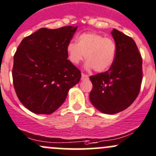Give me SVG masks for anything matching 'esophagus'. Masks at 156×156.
Segmentation results:
<instances>
[{"label": "esophagus", "mask_w": 156, "mask_h": 156, "mask_svg": "<svg viewBox=\"0 0 156 156\" xmlns=\"http://www.w3.org/2000/svg\"><path fill=\"white\" fill-rule=\"evenodd\" d=\"M88 78H89V76H88L87 75H85V74H83V73L81 74V79L82 80L88 79Z\"/></svg>", "instance_id": "34e87169"}]
</instances>
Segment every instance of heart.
Instances as JSON below:
<instances>
[{
  "instance_id": "b5f03b06",
  "label": "heart",
  "mask_w": 156,
  "mask_h": 156,
  "mask_svg": "<svg viewBox=\"0 0 156 156\" xmlns=\"http://www.w3.org/2000/svg\"><path fill=\"white\" fill-rule=\"evenodd\" d=\"M117 44L111 37L96 33H84L78 36L76 42H71L66 48L69 59L78 64L86 58V68L102 73L114 63L117 56Z\"/></svg>"
}]
</instances>
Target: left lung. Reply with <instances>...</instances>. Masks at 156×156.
Returning <instances> with one entry per match:
<instances>
[{"mask_svg": "<svg viewBox=\"0 0 156 156\" xmlns=\"http://www.w3.org/2000/svg\"><path fill=\"white\" fill-rule=\"evenodd\" d=\"M111 35L117 48L114 63L108 71L90 77L93 83L91 103L107 114L124 111L134 102L143 77L142 57L133 39L116 29Z\"/></svg>", "mask_w": 156, "mask_h": 156, "instance_id": "obj_1", "label": "left lung"}]
</instances>
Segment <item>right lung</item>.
I'll list each match as a JSON object with an SVG mask.
<instances>
[{"label":"right lung","instance_id":"1","mask_svg":"<svg viewBox=\"0 0 156 156\" xmlns=\"http://www.w3.org/2000/svg\"><path fill=\"white\" fill-rule=\"evenodd\" d=\"M77 27H42L18 47L13 57V85L19 99L31 112L52 114L79 82L81 72L67 59L66 51Z\"/></svg>","mask_w":156,"mask_h":156}]
</instances>
